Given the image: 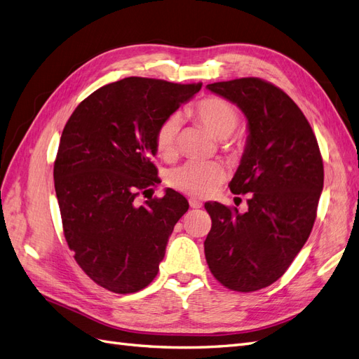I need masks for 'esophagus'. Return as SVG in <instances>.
Returning a JSON list of instances; mask_svg holds the SVG:
<instances>
[{
    "label": "esophagus",
    "mask_w": 359,
    "mask_h": 359,
    "mask_svg": "<svg viewBox=\"0 0 359 359\" xmlns=\"http://www.w3.org/2000/svg\"><path fill=\"white\" fill-rule=\"evenodd\" d=\"M189 203H190L191 208H202V202L198 201V199H194V198L189 199Z\"/></svg>",
    "instance_id": "1"
}]
</instances>
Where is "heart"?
<instances>
[{
  "label": "heart",
  "mask_w": 359,
  "mask_h": 359,
  "mask_svg": "<svg viewBox=\"0 0 359 359\" xmlns=\"http://www.w3.org/2000/svg\"><path fill=\"white\" fill-rule=\"evenodd\" d=\"M198 121L206 127L217 139H226L233 133L238 126L236 111L219 97H205L189 111ZM181 116L173 114L163 121L156 135V147L165 157L173 156L177 151ZM226 180V169L219 161L190 160L172 169L168 175V184L178 191L190 196L206 198L219 189Z\"/></svg>",
  "instance_id": "b5f03b06"
}]
</instances>
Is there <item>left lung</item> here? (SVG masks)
<instances>
[{
	"mask_svg": "<svg viewBox=\"0 0 359 359\" xmlns=\"http://www.w3.org/2000/svg\"><path fill=\"white\" fill-rule=\"evenodd\" d=\"M244 112L248 137L229 187L253 193L248 210L206 202L212 226L206 264L223 286L255 292L273 285L309 240L323 189L316 136L297 103L259 78L206 85Z\"/></svg>",
	"mask_w": 359,
	"mask_h": 359,
	"instance_id": "obj_1",
	"label": "left lung"
}]
</instances>
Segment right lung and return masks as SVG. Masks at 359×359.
I'll use <instances>...</instances> for the list:
<instances>
[{"label":"right lung","instance_id":"add662e5","mask_svg":"<svg viewBox=\"0 0 359 359\" xmlns=\"http://www.w3.org/2000/svg\"><path fill=\"white\" fill-rule=\"evenodd\" d=\"M201 86L126 78L86 97L62 130L53 181L64 236L83 273L107 290L147 287L189 210L172 189L144 205L136 198L158 182L160 124Z\"/></svg>","mask_w":359,"mask_h":359}]
</instances>
